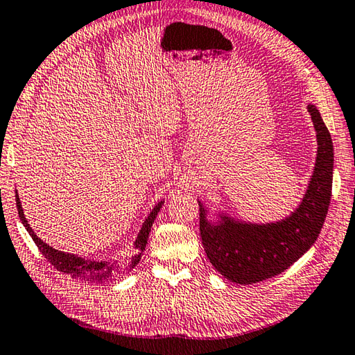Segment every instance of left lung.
Listing matches in <instances>:
<instances>
[{"mask_svg":"<svg viewBox=\"0 0 355 355\" xmlns=\"http://www.w3.org/2000/svg\"><path fill=\"white\" fill-rule=\"evenodd\" d=\"M308 110L317 132V159L302 205L288 218L270 225L235 223L221 217L217 225L206 220L200 206V235L214 268L234 283L252 284L284 272L314 245L328 214L332 191L334 148L328 128L314 104Z\"/></svg>","mask_w":355,"mask_h":355,"instance_id":"left-lung-1","label":"left lung"}]
</instances>
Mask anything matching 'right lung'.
Returning <instances> with one entry per match:
<instances>
[{"instance_id":"add662e5","label":"right lung","mask_w":355,"mask_h":355,"mask_svg":"<svg viewBox=\"0 0 355 355\" xmlns=\"http://www.w3.org/2000/svg\"><path fill=\"white\" fill-rule=\"evenodd\" d=\"M15 200H17V209H18L21 223L24 225L27 232L31 234V237L33 239L35 245L38 246L40 252L43 254L49 261H51V265L53 268H57V270H61V272L71 275L72 279H80V280H87V282H95V283L114 282L116 279H120L121 275L128 274L130 269H134L138 265V261H140L141 254L146 248V243H148V239H149L150 226L154 223L157 214L159 212V207L163 205V201H159V203L149 214V217L146 218L141 231L138 234V237L134 243V252L130 255H126L124 259L114 260V261H90V260L80 259V257H76L73 254L57 251V249L46 245L43 240H40L32 231L29 223H27L17 192H15Z\"/></svg>"}]
</instances>
